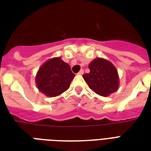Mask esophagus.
<instances>
[{
	"label": "esophagus",
	"instance_id": "34e87169",
	"mask_svg": "<svg viewBox=\"0 0 151 151\" xmlns=\"http://www.w3.org/2000/svg\"><path fill=\"white\" fill-rule=\"evenodd\" d=\"M83 73H84V70H83V69H81V70H80V71L78 72V74H79V75H82Z\"/></svg>",
	"mask_w": 151,
	"mask_h": 151
}]
</instances>
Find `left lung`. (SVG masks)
Returning a JSON list of instances; mask_svg holds the SVG:
<instances>
[{
	"label": "left lung",
	"instance_id": "left-lung-1",
	"mask_svg": "<svg viewBox=\"0 0 151 151\" xmlns=\"http://www.w3.org/2000/svg\"><path fill=\"white\" fill-rule=\"evenodd\" d=\"M90 73L83 74L89 87L101 96H108L119 87V76L116 67L108 60L96 58L89 65Z\"/></svg>",
	"mask_w": 151,
	"mask_h": 151
}]
</instances>
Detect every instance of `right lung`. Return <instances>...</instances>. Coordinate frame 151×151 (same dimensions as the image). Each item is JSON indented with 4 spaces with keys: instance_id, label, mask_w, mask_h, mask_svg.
<instances>
[{
    "instance_id": "add662e5",
    "label": "right lung",
    "mask_w": 151,
    "mask_h": 151,
    "mask_svg": "<svg viewBox=\"0 0 151 151\" xmlns=\"http://www.w3.org/2000/svg\"><path fill=\"white\" fill-rule=\"evenodd\" d=\"M74 77L69 65L60 57H54L39 69L35 82L40 92L48 97H56L69 89Z\"/></svg>"
}]
</instances>
